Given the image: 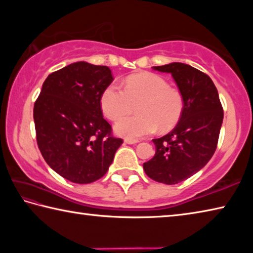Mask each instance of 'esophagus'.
<instances>
[{
  "instance_id": "1",
  "label": "esophagus",
  "mask_w": 253,
  "mask_h": 253,
  "mask_svg": "<svg viewBox=\"0 0 253 253\" xmlns=\"http://www.w3.org/2000/svg\"><path fill=\"white\" fill-rule=\"evenodd\" d=\"M139 140L138 139H130V138H125V143H127V144H130V145H132V144H137L138 143Z\"/></svg>"
}]
</instances>
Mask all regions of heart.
Wrapping results in <instances>:
<instances>
[{
  "mask_svg": "<svg viewBox=\"0 0 253 253\" xmlns=\"http://www.w3.org/2000/svg\"><path fill=\"white\" fill-rule=\"evenodd\" d=\"M134 104L139 114L118 119L115 131L126 138L138 139L157 129L172 130L182 118L184 98L177 88L170 87L168 80L153 72L129 76L124 89L110 84L101 92L100 107L109 119L130 112Z\"/></svg>",
  "mask_w": 253,
  "mask_h": 253,
  "instance_id": "heart-1",
  "label": "heart"
}]
</instances>
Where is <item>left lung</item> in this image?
<instances>
[{
    "instance_id": "1",
    "label": "left lung",
    "mask_w": 253,
    "mask_h": 253,
    "mask_svg": "<svg viewBox=\"0 0 253 253\" xmlns=\"http://www.w3.org/2000/svg\"><path fill=\"white\" fill-rule=\"evenodd\" d=\"M169 72L184 98L181 121L161 138L153 139L156 153L143 168L148 177L160 183L185 181L211 160L223 122L217 89L204 72L181 62L154 67Z\"/></svg>"
}]
</instances>
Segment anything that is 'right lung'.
I'll return each mask as SVG.
<instances>
[{"mask_svg": "<svg viewBox=\"0 0 253 253\" xmlns=\"http://www.w3.org/2000/svg\"><path fill=\"white\" fill-rule=\"evenodd\" d=\"M113 80L107 66L79 61L50 74L42 84L33 108L38 147L68 181L88 184L104 176L123 144L100 107L101 92Z\"/></svg>", "mask_w": 253, "mask_h": 253, "instance_id": "right-lung-1", "label": "right lung"}]
</instances>
